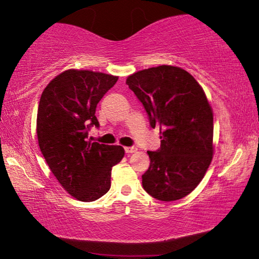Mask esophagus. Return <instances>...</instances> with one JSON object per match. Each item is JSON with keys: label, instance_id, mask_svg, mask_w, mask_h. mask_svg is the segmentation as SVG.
<instances>
[{"label": "esophagus", "instance_id": "34e87169", "mask_svg": "<svg viewBox=\"0 0 259 259\" xmlns=\"http://www.w3.org/2000/svg\"><path fill=\"white\" fill-rule=\"evenodd\" d=\"M125 152L126 153H134V152H137V148L136 147H125Z\"/></svg>", "mask_w": 259, "mask_h": 259}]
</instances>
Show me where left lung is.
I'll return each mask as SVG.
<instances>
[{
	"mask_svg": "<svg viewBox=\"0 0 259 259\" xmlns=\"http://www.w3.org/2000/svg\"><path fill=\"white\" fill-rule=\"evenodd\" d=\"M126 84L147 112L149 125L160 126L161 146L148 151L149 168L142 187L160 201H176L196 188L212 159V110L203 89L178 66L139 71Z\"/></svg>",
	"mask_w": 259,
	"mask_h": 259,
	"instance_id": "1",
	"label": "left lung"
}]
</instances>
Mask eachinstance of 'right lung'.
I'll list each match as a JSON object with an SVG mask.
<instances>
[{
	"label": "right lung",
	"mask_w": 259,
	"mask_h": 259,
	"mask_svg": "<svg viewBox=\"0 0 259 259\" xmlns=\"http://www.w3.org/2000/svg\"><path fill=\"white\" fill-rule=\"evenodd\" d=\"M118 77L89 70H67L40 96L37 138L52 174L67 193L83 202L98 200L111 188V171L125 155L121 146L89 140L99 127L97 105Z\"/></svg>",
	"instance_id": "1"
}]
</instances>
